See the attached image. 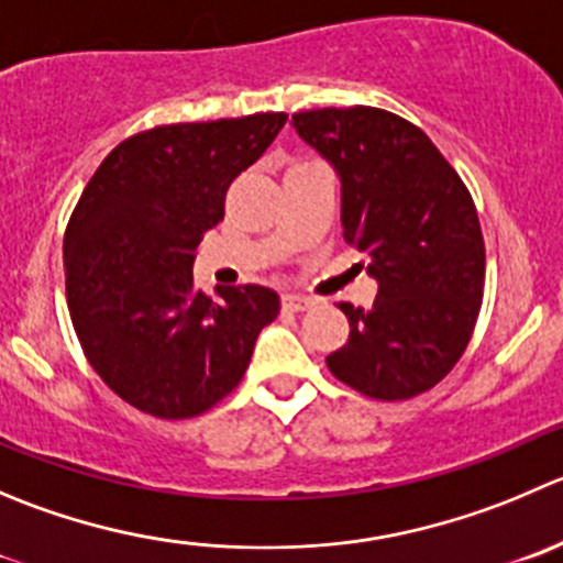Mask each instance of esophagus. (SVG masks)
<instances>
[{
  "label": "esophagus",
  "mask_w": 563,
  "mask_h": 563,
  "mask_svg": "<svg viewBox=\"0 0 563 563\" xmlns=\"http://www.w3.org/2000/svg\"><path fill=\"white\" fill-rule=\"evenodd\" d=\"M283 308H286V310H294V313H297V310H308V308H313V299H308V297H297V294H286V297H283Z\"/></svg>",
  "instance_id": "obj_1"
}]
</instances>
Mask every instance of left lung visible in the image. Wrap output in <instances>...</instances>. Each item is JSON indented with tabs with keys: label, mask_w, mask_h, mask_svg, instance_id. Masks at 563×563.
Returning <instances> with one entry per match:
<instances>
[{
	"label": "left lung",
	"mask_w": 563,
	"mask_h": 563,
	"mask_svg": "<svg viewBox=\"0 0 563 563\" xmlns=\"http://www.w3.org/2000/svg\"><path fill=\"white\" fill-rule=\"evenodd\" d=\"M294 129L341 178L343 239L379 283L374 308L341 302L349 341L332 376L379 401L438 385L467 349L484 297L476 203L418 125L376 107L310 109Z\"/></svg>",
	"instance_id": "1"
}]
</instances>
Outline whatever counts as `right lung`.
<instances>
[{"instance_id": "right-lung-1", "label": "right lung", "mask_w": 563, "mask_h": 563, "mask_svg": "<svg viewBox=\"0 0 563 563\" xmlns=\"http://www.w3.org/2000/svg\"><path fill=\"white\" fill-rule=\"evenodd\" d=\"M288 114L173 123L129 136L96 170L65 228V294L87 363L154 418L206 412L242 382L280 313L264 286L198 291L195 250L225 217L233 178Z\"/></svg>"}]
</instances>
